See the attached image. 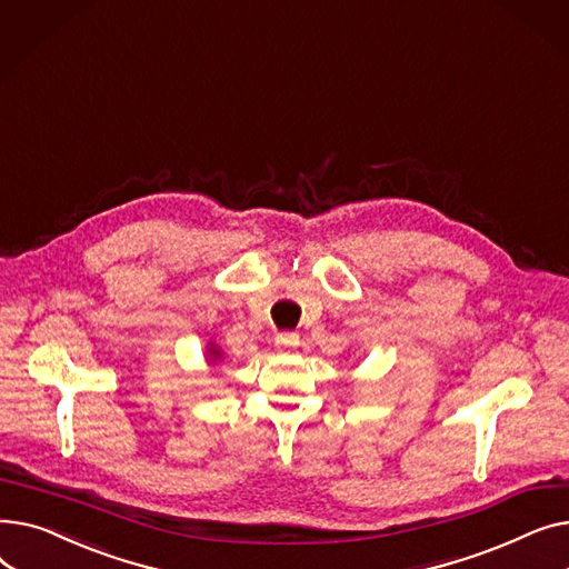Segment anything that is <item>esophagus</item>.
Returning a JSON list of instances; mask_svg holds the SVG:
<instances>
[{
    "label": "esophagus",
    "instance_id": "esophagus-1",
    "mask_svg": "<svg viewBox=\"0 0 569 569\" xmlns=\"http://www.w3.org/2000/svg\"><path fill=\"white\" fill-rule=\"evenodd\" d=\"M274 343H277L279 350L297 348V346H300V335H295V332H281V335H277Z\"/></svg>",
    "mask_w": 569,
    "mask_h": 569
}]
</instances>
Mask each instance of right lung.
Masks as SVG:
<instances>
[{
	"mask_svg": "<svg viewBox=\"0 0 569 569\" xmlns=\"http://www.w3.org/2000/svg\"><path fill=\"white\" fill-rule=\"evenodd\" d=\"M209 357H212V360H219V357H221V352L214 343H209Z\"/></svg>",
	"mask_w": 569,
	"mask_h": 569,
	"instance_id": "obj_1",
	"label": "right lung"
}]
</instances>
